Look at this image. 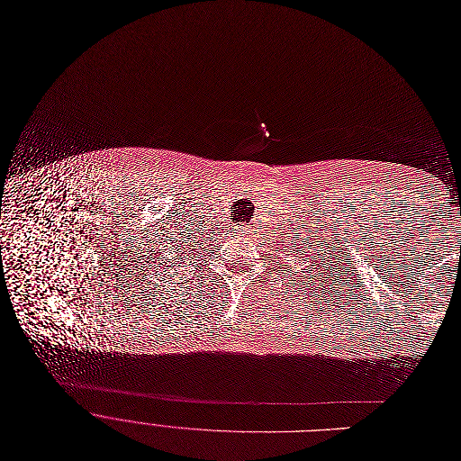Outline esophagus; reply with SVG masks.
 Here are the masks:
<instances>
[{"label":"esophagus","mask_w":461,"mask_h":461,"mask_svg":"<svg viewBox=\"0 0 461 461\" xmlns=\"http://www.w3.org/2000/svg\"><path fill=\"white\" fill-rule=\"evenodd\" d=\"M234 230H236V234H240V236H247V234H250V227H249V225H245V223L236 225V227H234Z\"/></svg>","instance_id":"1"}]
</instances>
